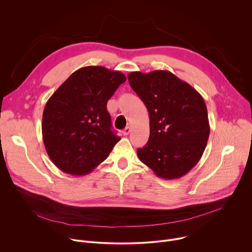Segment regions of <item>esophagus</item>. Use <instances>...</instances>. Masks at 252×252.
I'll return each instance as SVG.
<instances>
[{
    "mask_svg": "<svg viewBox=\"0 0 252 252\" xmlns=\"http://www.w3.org/2000/svg\"><path fill=\"white\" fill-rule=\"evenodd\" d=\"M129 132H130V127H129V126H126V127L123 130V134H124V135H127Z\"/></svg>",
    "mask_w": 252,
    "mask_h": 252,
    "instance_id": "1",
    "label": "esophagus"
}]
</instances>
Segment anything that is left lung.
<instances>
[{"instance_id":"obj_1","label":"left lung","mask_w":252,"mask_h":252,"mask_svg":"<svg viewBox=\"0 0 252 252\" xmlns=\"http://www.w3.org/2000/svg\"><path fill=\"white\" fill-rule=\"evenodd\" d=\"M127 78L150 116V138L136 152L139 160L158 177L184 176L199 161L209 136L204 99L168 70L131 71Z\"/></svg>"}]
</instances>
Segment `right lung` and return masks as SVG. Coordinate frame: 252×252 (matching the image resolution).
<instances>
[{"mask_svg":"<svg viewBox=\"0 0 252 252\" xmlns=\"http://www.w3.org/2000/svg\"><path fill=\"white\" fill-rule=\"evenodd\" d=\"M126 81L119 70L89 65L71 74L49 98L43 140L62 171L86 175L109 157L121 137L112 129L106 102Z\"/></svg>","mask_w":252,"mask_h":252,"instance_id":"1","label":"right lung"}]
</instances>
